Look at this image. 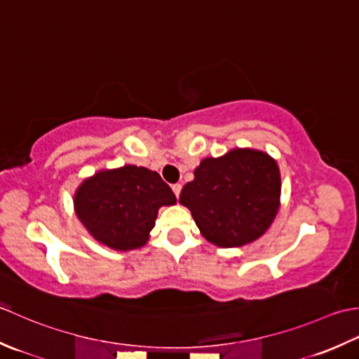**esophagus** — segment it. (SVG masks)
<instances>
[{"instance_id":"esophagus-1","label":"esophagus","mask_w":359,"mask_h":359,"mask_svg":"<svg viewBox=\"0 0 359 359\" xmlns=\"http://www.w3.org/2000/svg\"><path fill=\"white\" fill-rule=\"evenodd\" d=\"M181 189H182L181 184H173V186H172V190H173V194H175V196H177V198H180Z\"/></svg>"}]
</instances>
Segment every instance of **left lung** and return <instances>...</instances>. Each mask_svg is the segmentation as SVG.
I'll use <instances>...</instances> for the list:
<instances>
[{"instance_id":"obj_1","label":"left lung","mask_w":359,"mask_h":359,"mask_svg":"<svg viewBox=\"0 0 359 359\" xmlns=\"http://www.w3.org/2000/svg\"><path fill=\"white\" fill-rule=\"evenodd\" d=\"M280 173L266 153L236 149L206 158L195 180L182 187L180 203L192 212L198 229L222 248L243 246L265 232L279 209Z\"/></svg>"}]
</instances>
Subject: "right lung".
I'll list each match as a JSON object with an SVG mask.
<instances>
[{
  "label": "right lung",
  "instance_id": "add662e5",
  "mask_svg": "<svg viewBox=\"0 0 359 359\" xmlns=\"http://www.w3.org/2000/svg\"><path fill=\"white\" fill-rule=\"evenodd\" d=\"M177 203L159 173L123 165L102 170L82 182L74 196L76 214L91 236L113 250L145 245L158 209Z\"/></svg>",
  "mask_w": 359,
  "mask_h": 359
}]
</instances>
